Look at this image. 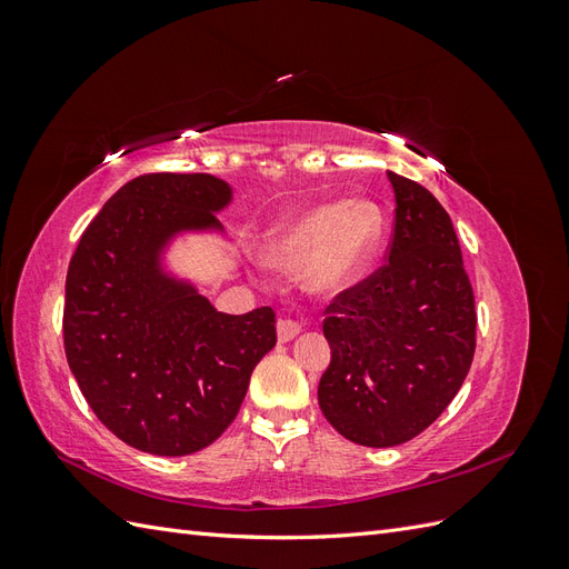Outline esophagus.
Here are the masks:
<instances>
[{
    "instance_id": "esophagus-1",
    "label": "esophagus",
    "mask_w": 569,
    "mask_h": 569,
    "mask_svg": "<svg viewBox=\"0 0 569 569\" xmlns=\"http://www.w3.org/2000/svg\"><path fill=\"white\" fill-rule=\"evenodd\" d=\"M299 335H301V325L299 322H295V320H280L278 322V339L282 343L291 341V339L299 337Z\"/></svg>"
}]
</instances>
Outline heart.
<instances>
[{
    "label": "heart",
    "instance_id": "1",
    "mask_svg": "<svg viewBox=\"0 0 569 569\" xmlns=\"http://www.w3.org/2000/svg\"><path fill=\"white\" fill-rule=\"evenodd\" d=\"M382 237L385 211L377 201H325L282 222L266 242L263 261L284 274L301 272L313 295L335 297L368 272Z\"/></svg>",
    "mask_w": 569,
    "mask_h": 569
}]
</instances>
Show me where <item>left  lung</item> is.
<instances>
[{"mask_svg": "<svg viewBox=\"0 0 569 569\" xmlns=\"http://www.w3.org/2000/svg\"><path fill=\"white\" fill-rule=\"evenodd\" d=\"M396 218L389 261L325 308L332 360L318 403L341 437L387 449L453 401L475 356V295L453 222L432 192L387 173Z\"/></svg>", "mask_w": 569, "mask_h": 569, "instance_id": "obj_1", "label": "left lung"}]
</instances>
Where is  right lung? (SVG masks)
Instances as JSON below:
<instances>
[{
	"label": "right lung",
	"instance_id": "1",
	"mask_svg": "<svg viewBox=\"0 0 569 569\" xmlns=\"http://www.w3.org/2000/svg\"><path fill=\"white\" fill-rule=\"evenodd\" d=\"M232 187L206 173H149L104 203L66 274L63 347L94 416L132 449L189 456L242 406L278 341L270 306L220 313L163 268L182 232H222Z\"/></svg>",
	"mask_w": 569,
	"mask_h": 569
}]
</instances>
